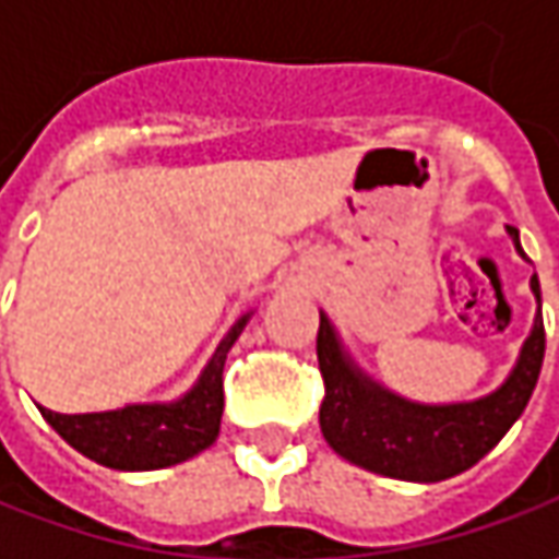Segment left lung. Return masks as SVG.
<instances>
[{
  "label": "left lung",
  "mask_w": 559,
  "mask_h": 559,
  "mask_svg": "<svg viewBox=\"0 0 559 559\" xmlns=\"http://www.w3.org/2000/svg\"><path fill=\"white\" fill-rule=\"evenodd\" d=\"M507 233L526 258L520 229L507 226ZM528 286L535 292L538 311L510 376L495 392L457 404H419L389 392L357 367L330 317L320 313L317 360L326 385L320 429L335 454L370 473L404 483H441L483 461L526 411L542 373L545 323L538 276H532Z\"/></svg>",
  "instance_id": "1"
}]
</instances>
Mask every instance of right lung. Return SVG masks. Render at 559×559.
<instances>
[{"label": "right lung", "mask_w": 559, "mask_h": 559, "mask_svg": "<svg viewBox=\"0 0 559 559\" xmlns=\"http://www.w3.org/2000/svg\"><path fill=\"white\" fill-rule=\"evenodd\" d=\"M248 317L251 313L229 326L195 385L170 404H127L102 414L39 411L61 439L102 466L136 473L189 461L217 441L224 417V364Z\"/></svg>", "instance_id": "add662e5"}]
</instances>
